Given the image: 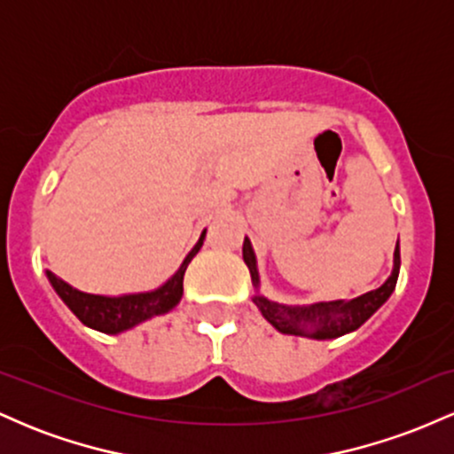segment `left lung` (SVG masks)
Instances as JSON below:
<instances>
[{
    "label": "left lung",
    "mask_w": 454,
    "mask_h": 454,
    "mask_svg": "<svg viewBox=\"0 0 454 454\" xmlns=\"http://www.w3.org/2000/svg\"><path fill=\"white\" fill-rule=\"evenodd\" d=\"M243 260L247 264L249 273H252L254 286L258 288V270H256V256L249 239L243 241ZM399 245L395 247V269L390 278L382 286L372 293L358 296L352 301H331V303H316L311 307H288L273 303V301L264 299V296H254V303L262 311V316L278 328L279 333L286 335H307L316 337V340H333V337H341L346 333L356 331L363 322L378 311V307L384 305V301L393 294L395 286L399 278Z\"/></svg>",
    "instance_id": "8db88e82"
}]
</instances>
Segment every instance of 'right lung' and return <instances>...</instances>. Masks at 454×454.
<instances>
[{
	"label": "right lung",
	"instance_id": "right-lung-1",
	"mask_svg": "<svg viewBox=\"0 0 454 454\" xmlns=\"http://www.w3.org/2000/svg\"><path fill=\"white\" fill-rule=\"evenodd\" d=\"M205 234L202 232L200 241L194 245L187 258L181 264V269L166 281L164 286L153 293H143V294H126V296H98V294H87L81 290L67 286L64 279L57 278L55 273L49 275V281L53 284L55 293L61 296V301L70 307L72 314H74L82 325L96 328L102 333H121L126 328L137 326L138 322L149 320V317L166 314L181 301L184 294V275L187 264L192 262V258L196 256L198 249L202 247L205 241Z\"/></svg>",
	"mask_w": 454,
	"mask_h": 454
}]
</instances>
